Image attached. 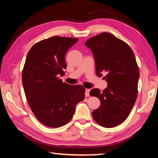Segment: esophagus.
<instances>
[{
    "label": "esophagus",
    "instance_id": "obj_1",
    "mask_svg": "<svg viewBox=\"0 0 158 158\" xmlns=\"http://www.w3.org/2000/svg\"><path fill=\"white\" fill-rule=\"evenodd\" d=\"M89 92H90V89H85V95L86 97L89 96Z\"/></svg>",
    "mask_w": 158,
    "mask_h": 158
}]
</instances>
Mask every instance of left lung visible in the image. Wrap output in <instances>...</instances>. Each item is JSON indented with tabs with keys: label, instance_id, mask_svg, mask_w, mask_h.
<instances>
[{
	"label": "left lung",
	"instance_id": "8db88e82",
	"mask_svg": "<svg viewBox=\"0 0 158 158\" xmlns=\"http://www.w3.org/2000/svg\"><path fill=\"white\" fill-rule=\"evenodd\" d=\"M85 45L93 53L96 75L107 73L106 88L89 92L100 100L93 118L102 127L118 126L129 115L137 98L140 73L135 53L127 43L108 32L89 39Z\"/></svg>",
	"mask_w": 158,
	"mask_h": 158
}]
</instances>
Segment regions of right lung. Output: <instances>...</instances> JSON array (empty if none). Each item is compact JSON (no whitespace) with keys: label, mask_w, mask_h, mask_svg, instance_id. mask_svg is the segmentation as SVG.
<instances>
[{"label":"right lung","mask_w":158,"mask_h":158,"mask_svg":"<svg viewBox=\"0 0 158 158\" xmlns=\"http://www.w3.org/2000/svg\"><path fill=\"white\" fill-rule=\"evenodd\" d=\"M78 39L55 36L36 43L26 56L22 84L30 107L40 122L51 127L65 125L85 98L81 85L63 83L65 55Z\"/></svg>","instance_id":"1"}]
</instances>
